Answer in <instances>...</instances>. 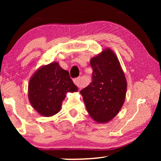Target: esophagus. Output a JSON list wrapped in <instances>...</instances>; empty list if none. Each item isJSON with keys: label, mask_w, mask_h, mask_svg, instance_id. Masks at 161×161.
<instances>
[{"label": "esophagus", "mask_w": 161, "mask_h": 161, "mask_svg": "<svg viewBox=\"0 0 161 161\" xmlns=\"http://www.w3.org/2000/svg\"><path fill=\"white\" fill-rule=\"evenodd\" d=\"M74 83L75 84V85L78 86L79 88H81V84L80 82V77H77V78H75L74 79Z\"/></svg>", "instance_id": "34e87169"}]
</instances>
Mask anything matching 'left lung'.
Segmentation results:
<instances>
[{"mask_svg":"<svg viewBox=\"0 0 161 161\" xmlns=\"http://www.w3.org/2000/svg\"><path fill=\"white\" fill-rule=\"evenodd\" d=\"M92 81L82 90L86 108L97 123H107L119 112L126 99L127 82L115 53L106 48L92 58Z\"/></svg>","mask_w":161,"mask_h":161,"instance_id":"1","label":"left lung"}]
</instances>
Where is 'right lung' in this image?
<instances>
[{
    "mask_svg": "<svg viewBox=\"0 0 161 161\" xmlns=\"http://www.w3.org/2000/svg\"><path fill=\"white\" fill-rule=\"evenodd\" d=\"M77 91L68 71L54 62L42 65L32 76L28 84V99L40 115L52 116L60 111L67 93Z\"/></svg>",
    "mask_w": 161,
    "mask_h": 161,
    "instance_id": "obj_1",
    "label": "right lung"
}]
</instances>
